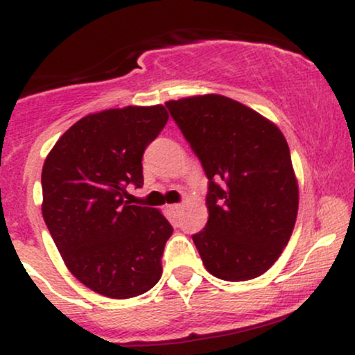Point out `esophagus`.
<instances>
[{"mask_svg":"<svg viewBox=\"0 0 355 355\" xmlns=\"http://www.w3.org/2000/svg\"><path fill=\"white\" fill-rule=\"evenodd\" d=\"M168 210L172 211V214H180L182 205H180V203H173V205H168Z\"/></svg>","mask_w":355,"mask_h":355,"instance_id":"esophagus-1","label":"esophagus"}]
</instances>
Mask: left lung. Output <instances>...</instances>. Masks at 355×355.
<instances>
[{
	"label": "left lung",
	"instance_id": "8db88e82",
	"mask_svg": "<svg viewBox=\"0 0 355 355\" xmlns=\"http://www.w3.org/2000/svg\"><path fill=\"white\" fill-rule=\"evenodd\" d=\"M165 105L209 178V222L191 237L203 266L230 282L262 275L288 243L299 210L287 140L270 120L227 96Z\"/></svg>",
	"mask_w": 355,
	"mask_h": 355
}]
</instances>
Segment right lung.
<instances>
[{
  "mask_svg": "<svg viewBox=\"0 0 355 355\" xmlns=\"http://www.w3.org/2000/svg\"><path fill=\"white\" fill-rule=\"evenodd\" d=\"M166 121L164 105L92 113L44 160V223L68 270L110 299L145 294L162 277L172 225L160 210L125 197L128 185H144V152Z\"/></svg>",
  "mask_w": 355,
  "mask_h": 355,
  "instance_id": "1",
  "label": "right lung"
}]
</instances>
